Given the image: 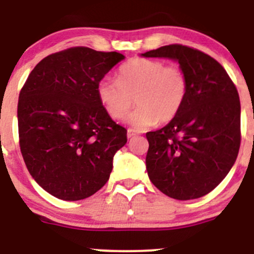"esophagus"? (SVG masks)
Instances as JSON below:
<instances>
[{"label": "esophagus", "mask_w": 254, "mask_h": 254, "mask_svg": "<svg viewBox=\"0 0 254 254\" xmlns=\"http://www.w3.org/2000/svg\"><path fill=\"white\" fill-rule=\"evenodd\" d=\"M135 135H137V131H135L134 129H127V137L131 138V137H134Z\"/></svg>", "instance_id": "obj_1"}]
</instances>
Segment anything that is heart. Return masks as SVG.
<instances>
[{"label":"heart","mask_w":254,"mask_h":254,"mask_svg":"<svg viewBox=\"0 0 254 254\" xmlns=\"http://www.w3.org/2000/svg\"><path fill=\"white\" fill-rule=\"evenodd\" d=\"M97 97L111 118L122 119L135 103L129 123L145 129L172 122L180 113L189 93V80L179 65L163 61L132 58L123 64L117 80L103 78L97 84Z\"/></svg>","instance_id":"1"}]
</instances>
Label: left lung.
<instances>
[{
	"label": "left lung",
	"instance_id": "obj_1",
	"mask_svg": "<svg viewBox=\"0 0 254 254\" xmlns=\"http://www.w3.org/2000/svg\"><path fill=\"white\" fill-rule=\"evenodd\" d=\"M142 56L176 60L189 80L180 113L146 134L149 180L172 198L204 196L228 175L239 154L241 105L236 86L218 61L192 47L168 45Z\"/></svg>",
	"mask_w": 254,
	"mask_h": 254
}]
</instances>
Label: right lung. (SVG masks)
<instances>
[{
	"mask_svg": "<svg viewBox=\"0 0 254 254\" xmlns=\"http://www.w3.org/2000/svg\"><path fill=\"white\" fill-rule=\"evenodd\" d=\"M122 60L118 52L70 47L37 63L21 87V156L36 183L57 198L79 201L102 189L127 143V129L111 119L96 91Z\"/></svg>",
	"mask_w": 254,
	"mask_h": 254,
	"instance_id": "obj_1",
	"label": "right lung"
}]
</instances>
